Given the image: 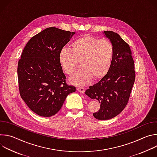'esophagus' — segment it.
<instances>
[{"instance_id": "1", "label": "esophagus", "mask_w": 157, "mask_h": 157, "mask_svg": "<svg viewBox=\"0 0 157 157\" xmlns=\"http://www.w3.org/2000/svg\"><path fill=\"white\" fill-rule=\"evenodd\" d=\"M77 90L78 91V92H79L80 93H84L85 92V89L84 87H81V86H78L77 87Z\"/></svg>"}]
</instances>
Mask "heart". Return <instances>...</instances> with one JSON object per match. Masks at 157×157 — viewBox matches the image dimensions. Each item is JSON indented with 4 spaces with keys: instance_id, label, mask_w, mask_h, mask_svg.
Listing matches in <instances>:
<instances>
[{
    "instance_id": "heart-1",
    "label": "heart",
    "mask_w": 157,
    "mask_h": 157,
    "mask_svg": "<svg viewBox=\"0 0 157 157\" xmlns=\"http://www.w3.org/2000/svg\"><path fill=\"white\" fill-rule=\"evenodd\" d=\"M71 50L62 48L58 55L59 63L63 71L73 75L81 61L82 68L70 79L75 85H86L94 77L98 79L109 71L113 61L114 48L109 41L83 35L71 43Z\"/></svg>"
}]
</instances>
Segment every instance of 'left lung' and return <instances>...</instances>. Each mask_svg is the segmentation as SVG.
<instances>
[{"instance_id":"1","label":"left lung","mask_w":157,"mask_h":157,"mask_svg":"<svg viewBox=\"0 0 157 157\" xmlns=\"http://www.w3.org/2000/svg\"><path fill=\"white\" fill-rule=\"evenodd\" d=\"M103 33L113 44V61L107 73L96 84L89 86L85 94L101 104L94 117L98 120H109L117 116L125 107L136 74L128 44L117 33L104 31Z\"/></svg>"}]
</instances>
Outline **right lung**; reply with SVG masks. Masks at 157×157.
I'll return each mask as SVG.
<instances>
[{"label":"right lung","mask_w":157,"mask_h":157,"mask_svg":"<svg viewBox=\"0 0 157 157\" xmlns=\"http://www.w3.org/2000/svg\"><path fill=\"white\" fill-rule=\"evenodd\" d=\"M75 34L47 28L33 36L21 53L17 68L20 94L40 116L55 115L68 95L76 91L66 84L58 59L60 50Z\"/></svg>","instance_id":"obj_1"}]
</instances>
